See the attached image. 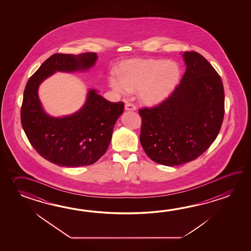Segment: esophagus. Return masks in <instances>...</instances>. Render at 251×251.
I'll return each mask as SVG.
<instances>
[{
	"mask_svg": "<svg viewBox=\"0 0 251 251\" xmlns=\"http://www.w3.org/2000/svg\"><path fill=\"white\" fill-rule=\"evenodd\" d=\"M125 109H126V110L134 111V110H136V107L133 105V103H129V102H127V103L126 104V106H125Z\"/></svg>",
	"mask_w": 251,
	"mask_h": 251,
	"instance_id": "34e87169",
	"label": "esophagus"
}]
</instances>
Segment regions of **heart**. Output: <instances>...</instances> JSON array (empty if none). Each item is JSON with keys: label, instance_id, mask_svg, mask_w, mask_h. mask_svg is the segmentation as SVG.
Segmentation results:
<instances>
[{"label": "heart", "instance_id": "obj_1", "mask_svg": "<svg viewBox=\"0 0 251 251\" xmlns=\"http://www.w3.org/2000/svg\"><path fill=\"white\" fill-rule=\"evenodd\" d=\"M180 75V68L174 62L162 59H133L122 64L120 78L112 76L110 85L123 94L138 91L141 101L155 105L171 94Z\"/></svg>", "mask_w": 251, "mask_h": 251}]
</instances>
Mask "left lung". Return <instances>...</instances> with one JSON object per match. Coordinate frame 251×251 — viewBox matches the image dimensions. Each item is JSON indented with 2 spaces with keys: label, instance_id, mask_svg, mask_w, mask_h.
Masks as SVG:
<instances>
[{
  "label": "left lung",
  "instance_id": "obj_1",
  "mask_svg": "<svg viewBox=\"0 0 251 251\" xmlns=\"http://www.w3.org/2000/svg\"><path fill=\"white\" fill-rule=\"evenodd\" d=\"M187 70L168 99L139 110L140 143L151 160L179 166L196 160L218 135L224 116L223 81L206 59L185 52Z\"/></svg>",
  "mask_w": 251,
  "mask_h": 251
}]
</instances>
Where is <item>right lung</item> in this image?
<instances>
[{
    "instance_id": "right-lung-1",
    "label": "right lung",
    "mask_w": 251,
    "mask_h": 251,
    "mask_svg": "<svg viewBox=\"0 0 251 251\" xmlns=\"http://www.w3.org/2000/svg\"><path fill=\"white\" fill-rule=\"evenodd\" d=\"M96 53H54L27 80L21 119L29 143L44 159L61 167H80L95 163L106 152L113 128L124 112V103L110 102L91 90L84 106L64 118H53L44 111L38 87L55 72L72 73L92 67Z\"/></svg>"
}]
</instances>
